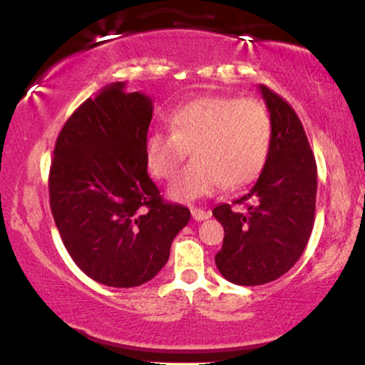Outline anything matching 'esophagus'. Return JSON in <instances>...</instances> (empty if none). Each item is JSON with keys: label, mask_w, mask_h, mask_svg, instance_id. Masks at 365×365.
Wrapping results in <instances>:
<instances>
[{"label": "esophagus", "mask_w": 365, "mask_h": 365, "mask_svg": "<svg viewBox=\"0 0 365 365\" xmlns=\"http://www.w3.org/2000/svg\"><path fill=\"white\" fill-rule=\"evenodd\" d=\"M191 214H192V217L196 219V221H206V219L211 217V211H206V209L192 207Z\"/></svg>", "instance_id": "obj_1"}]
</instances>
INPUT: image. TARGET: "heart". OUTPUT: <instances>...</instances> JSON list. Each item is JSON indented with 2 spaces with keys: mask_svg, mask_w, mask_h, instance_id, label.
<instances>
[{
  "mask_svg": "<svg viewBox=\"0 0 365 365\" xmlns=\"http://www.w3.org/2000/svg\"><path fill=\"white\" fill-rule=\"evenodd\" d=\"M169 133L154 131L144 153L159 181L178 176L187 151L192 163L173 184L178 201L211 196L222 186L241 189L266 168L272 146V118L257 99L206 94L179 104L168 114Z\"/></svg>",
  "mask_w": 365,
  "mask_h": 365,
  "instance_id": "b5f03b06",
  "label": "heart"
}]
</instances>
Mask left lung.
I'll return each instance as SVG.
<instances>
[{"label": "left lung", "instance_id": "obj_1", "mask_svg": "<svg viewBox=\"0 0 365 365\" xmlns=\"http://www.w3.org/2000/svg\"><path fill=\"white\" fill-rule=\"evenodd\" d=\"M272 118V146L251 191L212 209L224 241L216 254L219 272L239 286H261L286 274L302 256L316 214L317 166L306 131L291 104L259 86Z\"/></svg>", "mask_w": 365, "mask_h": 365}]
</instances>
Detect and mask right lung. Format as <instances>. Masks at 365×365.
Segmentation results:
<instances>
[{"label": "right lung", "mask_w": 365, "mask_h": 365, "mask_svg": "<svg viewBox=\"0 0 365 365\" xmlns=\"http://www.w3.org/2000/svg\"><path fill=\"white\" fill-rule=\"evenodd\" d=\"M124 86L109 84L69 116L49 169V206L64 247L109 287L151 281L191 219L187 207L164 201L148 174L151 98Z\"/></svg>", "instance_id": "right-lung-1"}]
</instances>
